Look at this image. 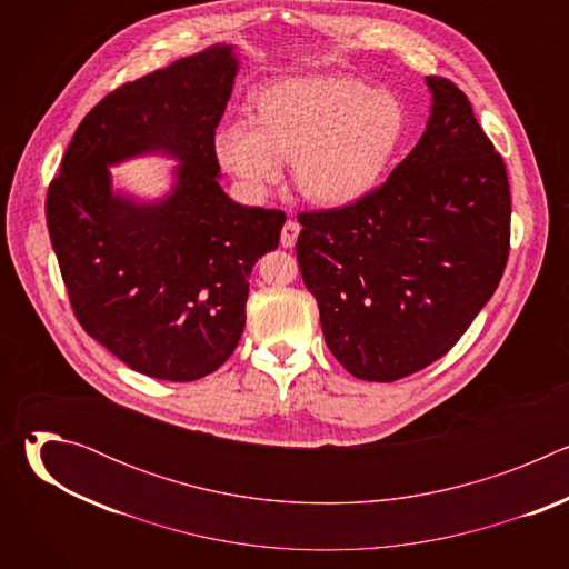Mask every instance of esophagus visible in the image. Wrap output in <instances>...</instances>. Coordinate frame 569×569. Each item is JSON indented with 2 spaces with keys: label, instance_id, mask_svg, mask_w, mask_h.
Wrapping results in <instances>:
<instances>
[{
  "label": "esophagus",
  "instance_id": "obj_1",
  "mask_svg": "<svg viewBox=\"0 0 569 569\" xmlns=\"http://www.w3.org/2000/svg\"><path fill=\"white\" fill-rule=\"evenodd\" d=\"M299 222L297 220H288L286 224H283V229H281V246L283 248H292L295 246V240H297V236H299Z\"/></svg>",
  "mask_w": 569,
  "mask_h": 569
}]
</instances>
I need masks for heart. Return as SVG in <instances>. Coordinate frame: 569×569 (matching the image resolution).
I'll list each match as a JSON object with an SVG mask.
<instances>
[{"instance_id": "b5f03b06", "label": "heart", "mask_w": 569, "mask_h": 569, "mask_svg": "<svg viewBox=\"0 0 569 569\" xmlns=\"http://www.w3.org/2000/svg\"><path fill=\"white\" fill-rule=\"evenodd\" d=\"M408 130L402 103L342 73L295 76L259 90L250 126L213 137L216 157L252 196L268 193L292 161L297 191L319 207H349L382 182Z\"/></svg>"}]
</instances>
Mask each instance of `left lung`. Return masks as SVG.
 <instances>
[{"label":"left lung","mask_w":569,"mask_h":569,"mask_svg":"<svg viewBox=\"0 0 569 569\" xmlns=\"http://www.w3.org/2000/svg\"><path fill=\"white\" fill-rule=\"evenodd\" d=\"M426 83V132L387 182L349 207L297 216L299 270L327 347L360 380L391 382L446 356L509 259L505 161L455 83Z\"/></svg>","instance_id":"1"}]
</instances>
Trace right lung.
Instances as JSON below:
<instances>
[{"label":"right lung","instance_id":"obj_1","mask_svg":"<svg viewBox=\"0 0 569 569\" xmlns=\"http://www.w3.org/2000/svg\"><path fill=\"white\" fill-rule=\"evenodd\" d=\"M238 58L213 44L108 94L80 121L47 193V224L80 327L130 369L173 382L216 371L246 329L250 272L279 248L286 213L220 187L216 128ZM181 161L159 201L111 191L109 167Z\"/></svg>","mask_w":569,"mask_h":569}]
</instances>
